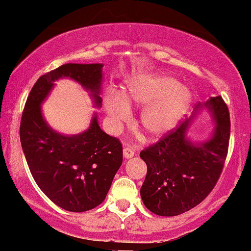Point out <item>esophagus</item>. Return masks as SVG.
<instances>
[{"mask_svg": "<svg viewBox=\"0 0 251 251\" xmlns=\"http://www.w3.org/2000/svg\"><path fill=\"white\" fill-rule=\"evenodd\" d=\"M134 155H135L134 149L128 148V147L123 149V156H125V159H130V157H133Z\"/></svg>", "mask_w": 251, "mask_h": 251, "instance_id": "34e87169", "label": "esophagus"}]
</instances>
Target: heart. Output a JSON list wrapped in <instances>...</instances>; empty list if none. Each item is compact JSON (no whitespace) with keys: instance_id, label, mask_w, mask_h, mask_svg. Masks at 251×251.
I'll use <instances>...</instances> for the list:
<instances>
[{"instance_id":"heart-1","label":"heart","mask_w":251,"mask_h":251,"mask_svg":"<svg viewBox=\"0 0 251 251\" xmlns=\"http://www.w3.org/2000/svg\"><path fill=\"white\" fill-rule=\"evenodd\" d=\"M191 103V94L170 75H145L131 78L122 96L111 92L103 98V106L114 130L128 120L129 109L143 108L139 126L151 140L165 136L176 128Z\"/></svg>"}]
</instances>
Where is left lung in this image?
Here are the masks:
<instances>
[{"label": "left lung", "instance_id": "1", "mask_svg": "<svg viewBox=\"0 0 251 251\" xmlns=\"http://www.w3.org/2000/svg\"><path fill=\"white\" fill-rule=\"evenodd\" d=\"M205 107L216 126L206 140L188 139L190 121ZM230 115L221 96L199 103L193 116L184 121L155 145L140 153L147 165L141 198L157 216H178L204 201L216 186L226 159Z\"/></svg>", "mask_w": 251, "mask_h": 251}]
</instances>
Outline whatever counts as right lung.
Wrapping results in <instances>:
<instances>
[{
	"label": "right lung",
	"instance_id": "add662e5",
	"mask_svg": "<svg viewBox=\"0 0 251 251\" xmlns=\"http://www.w3.org/2000/svg\"><path fill=\"white\" fill-rule=\"evenodd\" d=\"M103 64H65L41 75L30 90L20 126L22 151L36 185L61 209L84 212L102 204L122 165V145L98 125L97 112L83 133L64 135L50 128L41 104L61 78L77 81L90 94L96 108Z\"/></svg>",
	"mask_w": 251,
	"mask_h": 251
}]
</instances>
